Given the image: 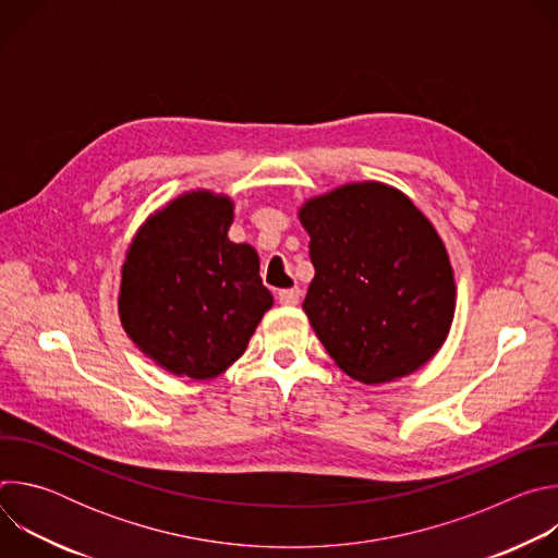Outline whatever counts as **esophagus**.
I'll list each match as a JSON object with an SVG mask.
<instances>
[{"mask_svg": "<svg viewBox=\"0 0 558 558\" xmlns=\"http://www.w3.org/2000/svg\"><path fill=\"white\" fill-rule=\"evenodd\" d=\"M300 295H302V291H300L298 287H293V289H282V291L278 293V302L284 304V306H295V304L300 302Z\"/></svg>", "mask_w": 558, "mask_h": 558, "instance_id": "1", "label": "esophagus"}]
</instances>
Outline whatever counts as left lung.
Wrapping results in <instances>:
<instances>
[{"instance_id": "1", "label": "left lung", "mask_w": 558, "mask_h": 558, "mask_svg": "<svg viewBox=\"0 0 558 558\" xmlns=\"http://www.w3.org/2000/svg\"><path fill=\"white\" fill-rule=\"evenodd\" d=\"M315 276L308 323L353 379L384 384L422 368L454 317V274L433 222L386 183H347L298 211Z\"/></svg>"}]
</instances>
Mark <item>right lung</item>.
Instances as JSON below:
<instances>
[{
	"label": "right lung",
	"mask_w": 558,
	"mask_h": 558,
	"mask_svg": "<svg viewBox=\"0 0 558 558\" xmlns=\"http://www.w3.org/2000/svg\"><path fill=\"white\" fill-rule=\"evenodd\" d=\"M233 201L185 192L147 216L121 267L119 315L158 366L214 379L241 357L271 308L252 245L231 243Z\"/></svg>",
	"instance_id": "add662e5"
}]
</instances>
